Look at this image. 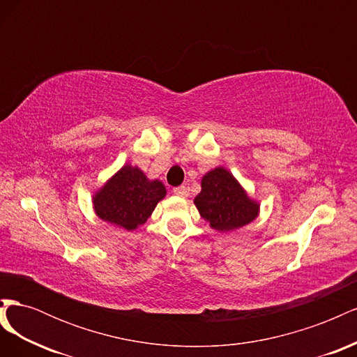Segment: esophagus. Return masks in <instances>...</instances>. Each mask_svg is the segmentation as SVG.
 <instances>
[{"label": "esophagus", "instance_id": "obj_1", "mask_svg": "<svg viewBox=\"0 0 357 357\" xmlns=\"http://www.w3.org/2000/svg\"><path fill=\"white\" fill-rule=\"evenodd\" d=\"M172 192H174V195L181 197V198H186V197L189 195V190H188V188H185V186L174 188V189H172Z\"/></svg>", "mask_w": 357, "mask_h": 357}]
</instances>
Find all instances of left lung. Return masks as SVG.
<instances>
[{
  "mask_svg": "<svg viewBox=\"0 0 357 357\" xmlns=\"http://www.w3.org/2000/svg\"><path fill=\"white\" fill-rule=\"evenodd\" d=\"M195 205L213 229L229 232L250 223L259 213V204L247 197L228 169L214 168L202 177Z\"/></svg>",
  "mask_w": 357,
  "mask_h": 357,
  "instance_id": "1",
  "label": "left lung"
}]
</instances>
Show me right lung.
<instances>
[{"instance_id":"right-lung-1","label":"right lung","mask_w":357,"mask_h":357,"mask_svg":"<svg viewBox=\"0 0 357 357\" xmlns=\"http://www.w3.org/2000/svg\"><path fill=\"white\" fill-rule=\"evenodd\" d=\"M165 193L162 181L149 180L139 168L125 165L96 192L93 208L100 219L132 231L150 218Z\"/></svg>"}]
</instances>
